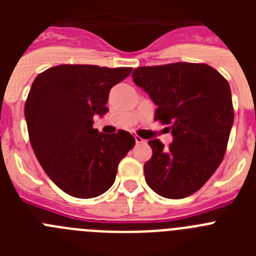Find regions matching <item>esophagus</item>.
<instances>
[{"label":"esophagus","instance_id":"34e87169","mask_svg":"<svg viewBox=\"0 0 256 256\" xmlns=\"http://www.w3.org/2000/svg\"><path fill=\"white\" fill-rule=\"evenodd\" d=\"M134 140H136V144H144V138H141V137H140V136H134Z\"/></svg>","mask_w":256,"mask_h":256}]
</instances>
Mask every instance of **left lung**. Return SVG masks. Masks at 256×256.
Returning <instances> with one entry per match:
<instances>
[{
    "instance_id": "obj_1",
    "label": "left lung",
    "mask_w": 256,
    "mask_h": 256,
    "mask_svg": "<svg viewBox=\"0 0 256 256\" xmlns=\"http://www.w3.org/2000/svg\"><path fill=\"white\" fill-rule=\"evenodd\" d=\"M132 76L158 106L155 120L173 136L168 148L148 141L152 156L144 166L146 183L162 198H187L224 158L234 124L230 84L214 68L194 62L137 68Z\"/></svg>"
}]
</instances>
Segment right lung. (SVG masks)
Listing matches in <instances>:
<instances>
[{
  "label": "right lung",
  "mask_w": 256,
  "mask_h": 256,
  "mask_svg": "<svg viewBox=\"0 0 256 256\" xmlns=\"http://www.w3.org/2000/svg\"><path fill=\"white\" fill-rule=\"evenodd\" d=\"M132 68L58 65L38 74L26 101L29 141L44 170L58 188L78 198L102 195L136 140L120 130H94L106 114L108 92Z\"/></svg>",
  "instance_id": "right-lung-1"
}]
</instances>
